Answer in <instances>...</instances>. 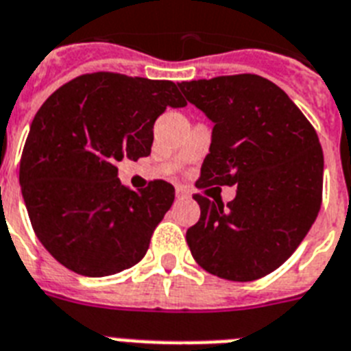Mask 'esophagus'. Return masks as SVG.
Instances as JSON below:
<instances>
[{"mask_svg":"<svg viewBox=\"0 0 351 351\" xmlns=\"http://www.w3.org/2000/svg\"><path fill=\"white\" fill-rule=\"evenodd\" d=\"M176 198L178 199H187L189 198V193L184 189V187H176Z\"/></svg>","mask_w":351,"mask_h":351,"instance_id":"obj_1","label":"esophagus"}]
</instances>
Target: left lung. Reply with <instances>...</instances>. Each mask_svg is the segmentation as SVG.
I'll return each instance as SVG.
<instances>
[{
  "label": "left lung",
  "mask_w": 351,
  "mask_h": 351,
  "mask_svg": "<svg viewBox=\"0 0 351 351\" xmlns=\"http://www.w3.org/2000/svg\"><path fill=\"white\" fill-rule=\"evenodd\" d=\"M214 123L196 187L237 185L232 202L194 199V261L212 275L252 282L280 267L311 230L323 194V149L293 99L258 75L178 84Z\"/></svg>",
  "instance_id": "8db88e82"
}]
</instances>
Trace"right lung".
Masks as SVG:
<instances>
[{
	"instance_id": "1",
	"label": "right lung",
	"mask_w": 351,
	"mask_h": 351,
	"mask_svg": "<svg viewBox=\"0 0 351 351\" xmlns=\"http://www.w3.org/2000/svg\"><path fill=\"white\" fill-rule=\"evenodd\" d=\"M187 101L169 80L93 73L67 82L32 121L19 167L35 235L67 269L108 276L146 255L175 187L153 180L132 191L117 162L148 157L153 125Z\"/></svg>"
}]
</instances>
